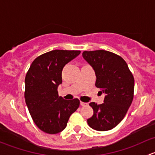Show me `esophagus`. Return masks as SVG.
Instances as JSON below:
<instances>
[{"mask_svg":"<svg viewBox=\"0 0 155 155\" xmlns=\"http://www.w3.org/2000/svg\"><path fill=\"white\" fill-rule=\"evenodd\" d=\"M80 105L82 106V107H86L87 105V103H83V102H80Z\"/></svg>","mask_w":155,"mask_h":155,"instance_id":"34e87169","label":"esophagus"}]
</instances>
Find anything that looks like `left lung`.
Returning a JSON list of instances; mask_svg holds the SVG:
<instances>
[{"mask_svg": "<svg viewBox=\"0 0 155 155\" xmlns=\"http://www.w3.org/2000/svg\"><path fill=\"white\" fill-rule=\"evenodd\" d=\"M82 57L94 70L97 87L105 94L104 104L89 105L94 115L87 124L97 131H107L122 121L134 98V79L125 61L120 56L105 51H85Z\"/></svg>", "mask_w": 155, "mask_h": 155, "instance_id": "left-lung-1", "label": "left lung"}]
</instances>
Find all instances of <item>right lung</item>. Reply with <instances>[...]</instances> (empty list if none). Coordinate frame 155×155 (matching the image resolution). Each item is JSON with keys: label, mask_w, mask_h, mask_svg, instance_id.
<instances>
[{"label": "right lung", "mask_w": 155, "mask_h": 155, "mask_svg": "<svg viewBox=\"0 0 155 155\" xmlns=\"http://www.w3.org/2000/svg\"><path fill=\"white\" fill-rule=\"evenodd\" d=\"M80 51L53 50L37 57L25 76V103L35 124L43 132L55 134L65 129L79 101L58 97L64 67Z\"/></svg>", "instance_id": "obj_1"}]
</instances>
